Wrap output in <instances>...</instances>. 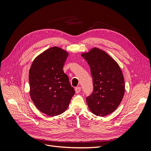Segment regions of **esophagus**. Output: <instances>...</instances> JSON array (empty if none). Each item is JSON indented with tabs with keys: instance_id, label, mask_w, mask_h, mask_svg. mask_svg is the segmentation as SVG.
Masks as SVG:
<instances>
[{
	"instance_id": "1",
	"label": "esophagus",
	"mask_w": 151,
	"mask_h": 151,
	"mask_svg": "<svg viewBox=\"0 0 151 151\" xmlns=\"http://www.w3.org/2000/svg\"><path fill=\"white\" fill-rule=\"evenodd\" d=\"M81 87H76V88H75V91H76V93H77V94H78L80 91H81Z\"/></svg>"
}]
</instances>
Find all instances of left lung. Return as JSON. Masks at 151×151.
<instances>
[{
  "label": "left lung",
  "mask_w": 151,
  "mask_h": 151,
  "mask_svg": "<svg viewBox=\"0 0 151 151\" xmlns=\"http://www.w3.org/2000/svg\"><path fill=\"white\" fill-rule=\"evenodd\" d=\"M90 66L93 80V92L86 98L90 111L96 116H104L119 106L125 93V81L121 68L109 55L98 48L83 53Z\"/></svg>",
  "instance_id": "left-lung-1"
}]
</instances>
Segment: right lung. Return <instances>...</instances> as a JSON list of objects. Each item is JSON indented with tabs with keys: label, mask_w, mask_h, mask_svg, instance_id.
Masks as SVG:
<instances>
[{
	"label": "right lung",
	"mask_w": 151,
	"mask_h": 151,
	"mask_svg": "<svg viewBox=\"0 0 151 151\" xmlns=\"http://www.w3.org/2000/svg\"><path fill=\"white\" fill-rule=\"evenodd\" d=\"M68 55L63 49L52 47L36 57L30 67L31 98L38 110L50 116L64 112L75 94L63 70Z\"/></svg>",
	"instance_id": "right-lung-1"
}]
</instances>
